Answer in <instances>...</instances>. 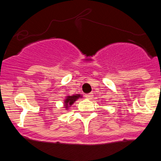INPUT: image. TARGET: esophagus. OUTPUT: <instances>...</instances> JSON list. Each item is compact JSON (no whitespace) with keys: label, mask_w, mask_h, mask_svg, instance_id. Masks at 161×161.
I'll use <instances>...</instances> for the list:
<instances>
[{"label":"esophagus","mask_w":161,"mask_h":161,"mask_svg":"<svg viewBox=\"0 0 161 161\" xmlns=\"http://www.w3.org/2000/svg\"><path fill=\"white\" fill-rule=\"evenodd\" d=\"M85 97H86V98H88V99H91L92 97H93V94H86V95H85Z\"/></svg>","instance_id":"34e87169"}]
</instances>
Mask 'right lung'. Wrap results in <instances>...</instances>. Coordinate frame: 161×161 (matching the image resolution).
Wrapping results in <instances>:
<instances>
[{"instance_id":"add662e5","label":"right lung","mask_w":161,"mask_h":161,"mask_svg":"<svg viewBox=\"0 0 161 161\" xmlns=\"http://www.w3.org/2000/svg\"><path fill=\"white\" fill-rule=\"evenodd\" d=\"M81 97L80 94H75V95L71 96H67L66 97V99L64 100V106H65V108H68L69 107H71L72 104L74 103V102H75L78 98Z\"/></svg>"}]
</instances>
